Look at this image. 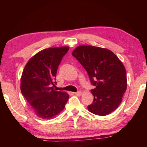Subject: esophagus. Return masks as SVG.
<instances>
[{
  "label": "esophagus",
  "mask_w": 147,
  "mask_h": 147,
  "mask_svg": "<svg viewBox=\"0 0 147 147\" xmlns=\"http://www.w3.org/2000/svg\"><path fill=\"white\" fill-rule=\"evenodd\" d=\"M75 94H76V95H77V96H80L81 94H82V92L80 91H77V92H76V93H75Z\"/></svg>",
  "instance_id": "esophagus-1"
}]
</instances>
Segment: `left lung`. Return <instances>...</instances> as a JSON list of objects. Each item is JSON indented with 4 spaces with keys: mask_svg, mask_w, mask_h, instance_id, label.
Masks as SVG:
<instances>
[{
    "mask_svg": "<svg viewBox=\"0 0 147 147\" xmlns=\"http://www.w3.org/2000/svg\"><path fill=\"white\" fill-rule=\"evenodd\" d=\"M88 74L94 88L88 110L97 115H107L120 105L126 90V72L117 56L109 50L98 47H78L72 54Z\"/></svg>",
    "mask_w": 147,
    "mask_h": 147,
    "instance_id": "8db88e82",
    "label": "left lung"
}]
</instances>
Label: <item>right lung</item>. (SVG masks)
I'll return each mask as SVG.
<instances>
[{"mask_svg":"<svg viewBox=\"0 0 147 147\" xmlns=\"http://www.w3.org/2000/svg\"><path fill=\"white\" fill-rule=\"evenodd\" d=\"M68 51V47L43 50L30 59L23 70L22 94L35 114L41 119L55 117L67 102L69 94L56 91L54 87L58 66Z\"/></svg>","mask_w":147,"mask_h":147,"instance_id":"right-lung-1","label":"right lung"}]
</instances>
